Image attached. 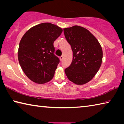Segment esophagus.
<instances>
[{
  "instance_id": "obj_1",
  "label": "esophagus",
  "mask_w": 124,
  "mask_h": 124,
  "mask_svg": "<svg viewBox=\"0 0 124 124\" xmlns=\"http://www.w3.org/2000/svg\"><path fill=\"white\" fill-rule=\"evenodd\" d=\"M63 57L62 56H61V57H60V59L61 61H62L63 60Z\"/></svg>"
}]
</instances>
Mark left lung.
Listing matches in <instances>:
<instances>
[{
	"instance_id": "obj_1",
	"label": "left lung",
	"mask_w": 124,
	"mask_h": 124,
	"mask_svg": "<svg viewBox=\"0 0 124 124\" xmlns=\"http://www.w3.org/2000/svg\"><path fill=\"white\" fill-rule=\"evenodd\" d=\"M64 36L71 46L73 60L64 70L70 81L82 85L93 79L99 70L103 51L97 39L87 29L73 26L63 29Z\"/></svg>"
}]
</instances>
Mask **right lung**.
I'll return each mask as SVG.
<instances>
[{
    "mask_svg": "<svg viewBox=\"0 0 124 124\" xmlns=\"http://www.w3.org/2000/svg\"><path fill=\"white\" fill-rule=\"evenodd\" d=\"M62 29L49 23L31 27L20 42L18 60L21 68L29 79L43 84L54 77L60 62L54 54V41L60 36Z\"/></svg>",
    "mask_w": 124,
    "mask_h": 124,
    "instance_id": "1",
    "label": "right lung"
}]
</instances>
